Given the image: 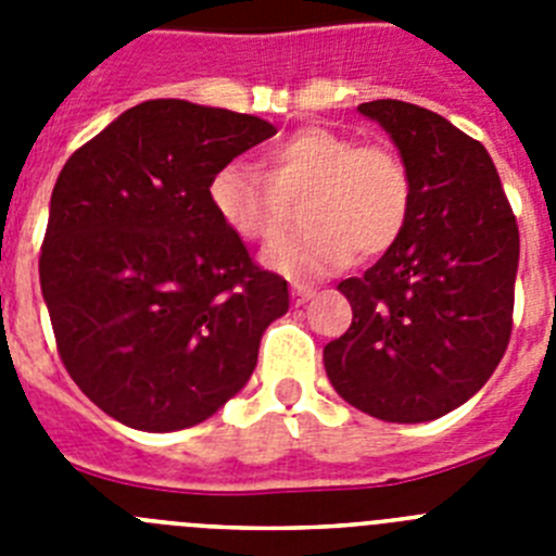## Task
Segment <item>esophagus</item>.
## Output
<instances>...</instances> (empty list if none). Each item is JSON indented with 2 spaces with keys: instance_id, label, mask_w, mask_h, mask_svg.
Returning a JSON list of instances; mask_svg holds the SVG:
<instances>
[{
  "instance_id": "esophagus-1",
  "label": "esophagus",
  "mask_w": 556,
  "mask_h": 556,
  "mask_svg": "<svg viewBox=\"0 0 556 556\" xmlns=\"http://www.w3.org/2000/svg\"><path fill=\"white\" fill-rule=\"evenodd\" d=\"M314 294H317V289H314V287H306V283H292V298H294V303L312 301Z\"/></svg>"
}]
</instances>
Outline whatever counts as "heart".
Here are the masks:
<instances>
[{"label":"heart","instance_id":"b5f03b06","mask_svg":"<svg viewBox=\"0 0 556 556\" xmlns=\"http://www.w3.org/2000/svg\"><path fill=\"white\" fill-rule=\"evenodd\" d=\"M264 178L244 164L219 166L208 180V205L244 242H269L292 223L301 203L306 230L264 250V264L287 278H317L356 255L390 253L412 214V175L387 144H362L331 127H301L273 144Z\"/></svg>","mask_w":556,"mask_h":556}]
</instances>
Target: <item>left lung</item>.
Listing matches in <instances>:
<instances>
[{
  "instance_id": "left-lung-1",
  "label": "left lung",
  "mask_w": 556,
  "mask_h": 556,
  "mask_svg": "<svg viewBox=\"0 0 556 556\" xmlns=\"http://www.w3.org/2000/svg\"><path fill=\"white\" fill-rule=\"evenodd\" d=\"M358 111L409 166L412 214L390 253L339 283L353 320L323 362L351 406L387 424H424L476 395L507 351L518 223L481 141L412 102Z\"/></svg>"
}]
</instances>
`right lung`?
I'll return each instance as SVG.
<instances>
[{
  "mask_svg": "<svg viewBox=\"0 0 556 556\" xmlns=\"http://www.w3.org/2000/svg\"><path fill=\"white\" fill-rule=\"evenodd\" d=\"M269 136L258 116L150 100L58 175L38 258L58 356L130 429L208 420L248 384L264 328L287 314V281L253 264L205 194L219 166Z\"/></svg>",
  "mask_w": 556,
  "mask_h": 556,
  "instance_id": "add662e5",
  "label": "right lung"
}]
</instances>
